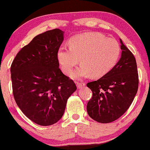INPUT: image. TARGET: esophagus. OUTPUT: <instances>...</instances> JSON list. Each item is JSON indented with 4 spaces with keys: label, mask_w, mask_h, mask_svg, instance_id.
I'll use <instances>...</instances> for the list:
<instances>
[{
    "label": "esophagus",
    "mask_w": 150,
    "mask_h": 150,
    "mask_svg": "<svg viewBox=\"0 0 150 150\" xmlns=\"http://www.w3.org/2000/svg\"><path fill=\"white\" fill-rule=\"evenodd\" d=\"M76 85H77V87L79 89V88H81V87H84L85 85V83L83 82H77Z\"/></svg>",
    "instance_id": "34e87169"
}]
</instances>
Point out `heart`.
<instances>
[{
  "instance_id": "b5f03b06",
  "label": "heart",
  "mask_w": 150,
  "mask_h": 150,
  "mask_svg": "<svg viewBox=\"0 0 150 150\" xmlns=\"http://www.w3.org/2000/svg\"><path fill=\"white\" fill-rule=\"evenodd\" d=\"M120 54V46L113 38L100 33H85L72 37L69 47L62 46L58 50V63L67 74L73 71L79 58L81 65L71 74L74 79L91 75L101 77L116 65Z\"/></svg>"
}]
</instances>
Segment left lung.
<instances>
[{
	"mask_svg": "<svg viewBox=\"0 0 150 150\" xmlns=\"http://www.w3.org/2000/svg\"><path fill=\"white\" fill-rule=\"evenodd\" d=\"M120 41L121 57L116 65L100 79L87 84L92 92L87 113L101 123L113 122L125 113L139 87L136 58L121 39Z\"/></svg>",
	"mask_w": 150,
	"mask_h": 150,
	"instance_id": "1",
	"label": "left lung"
}]
</instances>
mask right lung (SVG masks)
<instances>
[{"label":"right lung","mask_w":150,"mask_h":150,"mask_svg":"<svg viewBox=\"0 0 150 150\" xmlns=\"http://www.w3.org/2000/svg\"><path fill=\"white\" fill-rule=\"evenodd\" d=\"M63 34L54 29L37 35L11 65L16 103L29 119L40 125H53L61 119L67 99L77 89L59 68L57 53Z\"/></svg>","instance_id":"right-lung-1"}]
</instances>
